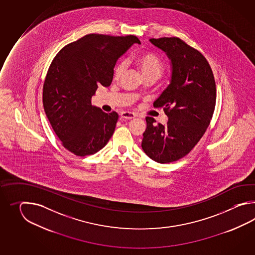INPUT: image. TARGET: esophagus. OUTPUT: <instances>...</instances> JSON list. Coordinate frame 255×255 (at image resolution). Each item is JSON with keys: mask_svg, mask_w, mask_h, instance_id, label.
<instances>
[{"mask_svg": "<svg viewBox=\"0 0 255 255\" xmlns=\"http://www.w3.org/2000/svg\"><path fill=\"white\" fill-rule=\"evenodd\" d=\"M135 117H136V115L132 112H128V111L121 112V118L125 119V120H132V119H135Z\"/></svg>", "mask_w": 255, "mask_h": 255, "instance_id": "34e87169", "label": "esophagus"}]
</instances>
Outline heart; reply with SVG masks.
<instances>
[{
    "mask_svg": "<svg viewBox=\"0 0 255 255\" xmlns=\"http://www.w3.org/2000/svg\"><path fill=\"white\" fill-rule=\"evenodd\" d=\"M135 64L140 69L141 73L144 77H154L157 79L161 76L165 69V65L156 54L152 53H144L135 57ZM125 61H121L115 67L114 76L119 78L125 70Z\"/></svg>",
    "mask_w": 255,
    "mask_h": 255,
    "instance_id": "1",
    "label": "heart"
}]
</instances>
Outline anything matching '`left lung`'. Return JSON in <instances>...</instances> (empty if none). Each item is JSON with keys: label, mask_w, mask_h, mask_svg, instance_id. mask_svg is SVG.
I'll list each match as a JSON object with an SVG mask.
<instances>
[{"label": "left lung", "mask_w": 255, "mask_h": 255, "mask_svg": "<svg viewBox=\"0 0 255 255\" xmlns=\"http://www.w3.org/2000/svg\"><path fill=\"white\" fill-rule=\"evenodd\" d=\"M165 52L171 66L168 87L154 102L164 107L166 125L146 117L142 149L158 163L185 157L204 135L216 104V85L212 68L198 50L177 37L149 39Z\"/></svg>", "instance_id": "left-lung-1"}]
</instances>
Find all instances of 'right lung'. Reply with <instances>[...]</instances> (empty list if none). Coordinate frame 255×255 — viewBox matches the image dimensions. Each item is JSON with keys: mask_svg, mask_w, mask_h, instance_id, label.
<instances>
[{"mask_svg": "<svg viewBox=\"0 0 255 255\" xmlns=\"http://www.w3.org/2000/svg\"><path fill=\"white\" fill-rule=\"evenodd\" d=\"M134 43V35L91 33L66 44L52 61L43 88L44 112L63 146L76 156L99 151L114 133L117 112L93 107L98 86H110L116 63Z\"/></svg>", "mask_w": 255, "mask_h": 255, "instance_id": "1", "label": "right lung"}]
</instances>
